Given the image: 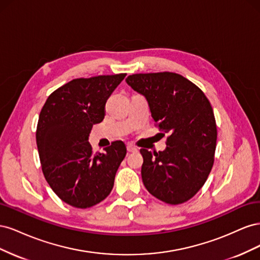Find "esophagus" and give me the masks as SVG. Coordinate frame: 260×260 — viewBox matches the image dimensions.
<instances>
[{
  "instance_id": "obj_1",
  "label": "esophagus",
  "mask_w": 260,
  "mask_h": 260,
  "mask_svg": "<svg viewBox=\"0 0 260 260\" xmlns=\"http://www.w3.org/2000/svg\"><path fill=\"white\" fill-rule=\"evenodd\" d=\"M127 149H128V152H138V147H136L135 145H132V144H128L127 145Z\"/></svg>"
}]
</instances>
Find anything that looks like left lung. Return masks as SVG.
Wrapping results in <instances>:
<instances>
[{
    "mask_svg": "<svg viewBox=\"0 0 260 260\" xmlns=\"http://www.w3.org/2000/svg\"><path fill=\"white\" fill-rule=\"evenodd\" d=\"M125 82L145 98L155 124L169 135L164 151L140 149L144 186L171 205L188 201L214 165L217 127L209 101L194 83L174 73L137 74Z\"/></svg>",
    "mask_w": 260,
    "mask_h": 260,
    "instance_id": "obj_1",
    "label": "left lung"
}]
</instances>
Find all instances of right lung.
I'll return each mask as SVG.
<instances>
[{"mask_svg": "<svg viewBox=\"0 0 260 260\" xmlns=\"http://www.w3.org/2000/svg\"><path fill=\"white\" fill-rule=\"evenodd\" d=\"M124 77L74 79L54 91L41 109L36 137L43 175L70 206H94L113 190L127 147L115 141L104 153L94 154L88 140L93 124L104 119L106 101Z\"/></svg>", "mask_w": 260, "mask_h": 260, "instance_id": "add662e5", "label": "right lung"}]
</instances>
